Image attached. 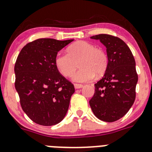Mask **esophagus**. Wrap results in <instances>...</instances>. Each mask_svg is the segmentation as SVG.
Wrapping results in <instances>:
<instances>
[{
	"mask_svg": "<svg viewBox=\"0 0 152 152\" xmlns=\"http://www.w3.org/2000/svg\"><path fill=\"white\" fill-rule=\"evenodd\" d=\"M74 86H75V89H80V88H82L83 87H84L82 84H74Z\"/></svg>",
	"mask_w": 152,
	"mask_h": 152,
	"instance_id": "1",
	"label": "esophagus"
}]
</instances>
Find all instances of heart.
<instances>
[{
  "instance_id": "b5f03b06",
  "label": "heart",
  "mask_w": 152,
  "mask_h": 152,
  "mask_svg": "<svg viewBox=\"0 0 152 152\" xmlns=\"http://www.w3.org/2000/svg\"><path fill=\"white\" fill-rule=\"evenodd\" d=\"M79 63L80 69L72 75V80L77 83L90 81L94 74L100 76L108 65V58L105 52L85 41L77 42L69 46L67 54H58L55 64L58 72L65 77L73 74Z\"/></svg>"
}]
</instances>
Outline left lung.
Here are the masks:
<instances>
[{
  "label": "left lung",
  "mask_w": 152,
  "mask_h": 152,
  "mask_svg": "<svg viewBox=\"0 0 152 152\" xmlns=\"http://www.w3.org/2000/svg\"><path fill=\"white\" fill-rule=\"evenodd\" d=\"M91 39L100 40L106 46L108 65L103 77L94 84L90 106L98 119L112 123L124 116L135 101L138 82L135 58L128 45L118 37L99 34Z\"/></svg>",
  "instance_id": "left-lung-1"
}]
</instances>
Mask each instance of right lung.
<instances>
[{"label": "right lung", "instance_id": "add662e5", "mask_svg": "<svg viewBox=\"0 0 152 152\" xmlns=\"http://www.w3.org/2000/svg\"><path fill=\"white\" fill-rule=\"evenodd\" d=\"M73 40L39 39L26 44L17 57L15 88L23 110L37 124L56 125L68 112L75 88L59 73L55 58Z\"/></svg>", "mask_w": 152, "mask_h": 152}]
</instances>
